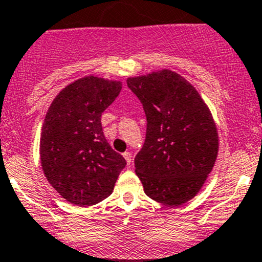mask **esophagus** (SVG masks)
I'll return each mask as SVG.
<instances>
[{"label": "esophagus", "instance_id": "34e87169", "mask_svg": "<svg viewBox=\"0 0 262 262\" xmlns=\"http://www.w3.org/2000/svg\"><path fill=\"white\" fill-rule=\"evenodd\" d=\"M123 157H124V159L126 161V163H128V164L132 163V153L130 152L123 153Z\"/></svg>", "mask_w": 262, "mask_h": 262}]
</instances>
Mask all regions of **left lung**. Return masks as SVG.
<instances>
[{"label": "left lung", "instance_id": "obj_1", "mask_svg": "<svg viewBox=\"0 0 262 262\" xmlns=\"http://www.w3.org/2000/svg\"><path fill=\"white\" fill-rule=\"evenodd\" d=\"M144 108L147 136L134 158L145 194L178 207L207 180L219 154V132L196 88L169 69L126 79Z\"/></svg>", "mask_w": 262, "mask_h": 262}]
</instances>
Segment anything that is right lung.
<instances>
[{
	"label": "right lung",
	"instance_id": "right-lung-1",
	"mask_svg": "<svg viewBox=\"0 0 262 262\" xmlns=\"http://www.w3.org/2000/svg\"><path fill=\"white\" fill-rule=\"evenodd\" d=\"M122 81L88 75L52 100L41 129L40 162L52 188L71 205L88 207L113 193L125 159L112 149L101 114Z\"/></svg>",
	"mask_w": 262,
	"mask_h": 262
}]
</instances>
